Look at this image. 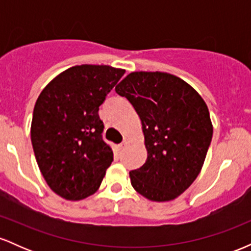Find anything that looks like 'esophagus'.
<instances>
[{
  "label": "esophagus",
  "instance_id": "esophagus-1",
  "mask_svg": "<svg viewBox=\"0 0 251 251\" xmlns=\"http://www.w3.org/2000/svg\"><path fill=\"white\" fill-rule=\"evenodd\" d=\"M128 144H129V139L128 138H124V140H123V143L120 144V146H122V149H126L128 146Z\"/></svg>",
  "mask_w": 251,
  "mask_h": 251
}]
</instances>
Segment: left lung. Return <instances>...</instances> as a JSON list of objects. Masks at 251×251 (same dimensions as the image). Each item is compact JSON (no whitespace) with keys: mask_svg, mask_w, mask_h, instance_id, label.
<instances>
[{"mask_svg":"<svg viewBox=\"0 0 251 251\" xmlns=\"http://www.w3.org/2000/svg\"><path fill=\"white\" fill-rule=\"evenodd\" d=\"M116 92L142 120L148 159L129 172L137 192L154 201L177 198L194 183L212 139L208 106L189 83L163 72L129 73Z\"/></svg>","mask_w":251,"mask_h":251,"instance_id":"left-lung-1","label":"left lung"}]
</instances>
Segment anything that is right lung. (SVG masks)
I'll list each match as a JSON object with an SVG mask.
<instances>
[{"instance_id": "add662e5", "label": "right lung", "mask_w": 251, "mask_h": 251, "mask_svg": "<svg viewBox=\"0 0 251 251\" xmlns=\"http://www.w3.org/2000/svg\"><path fill=\"white\" fill-rule=\"evenodd\" d=\"M124 73L105 65L74 66L37 98L30 127L34 154L50 188L65 200L93 195L113 162L98 112Z\"/></svg>"}]
</instances>
